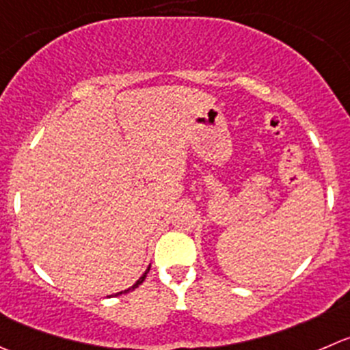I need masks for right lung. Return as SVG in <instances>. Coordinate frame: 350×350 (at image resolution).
<instances>
[{
    "label": "right lung",
    "instance_id": "1",
    "mask_svg": "<svg viewBox=\"0 0 350 350\" xmlns=\"http://www.w3.org/2000/svg\"><path fill=\"white\" fill-rule=\"evenodd\" d=\"M148 270H150V267H148V269H147V270H145V273H144V275H142V277H140V279H138V280H137V282H135V284H133V286H131V287H128V289H124V291H121V293L114 294V296H120V294H126V293H130V291L137 289V287H138V286H140V284H142V282H144V280H145V277H147Z\"/></svg>",
    "mask_w": 350,
    "mask_h": 350
}]
</instances>
